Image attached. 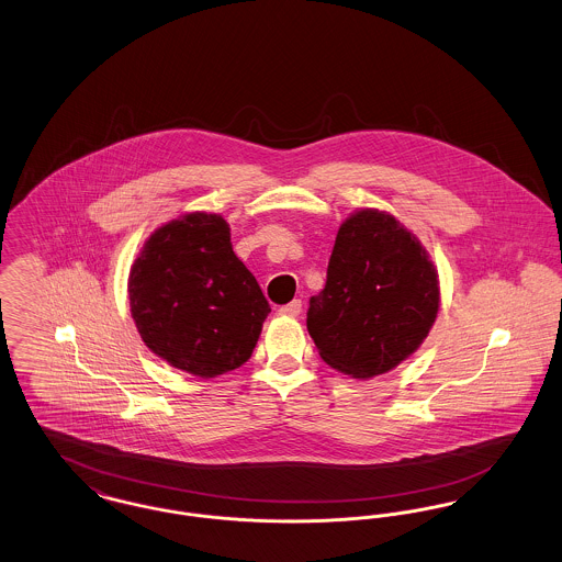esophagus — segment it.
<instances>
[{"label": "esophagus", "instance_id": "1", "mask_svg": "<svg viewBox=\"0 0 562 562\" xmlns=\"http://www.w3.org/2000/svg\"><path fill=\"white\" fill-rule=\"evenodd\" d=\"M278 314H280V316H289V318L299 316V314H301V301H299V299H294V301H291V303L282 305V307L278 310Z\"/></svg>", "mask_w": 562, "mask_h": 562}]
</instances>
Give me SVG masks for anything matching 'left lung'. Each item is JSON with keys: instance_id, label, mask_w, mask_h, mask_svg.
<instances>
[{"instance_id": "left-lung-1", "label": "left lung", "mask_w": 562, "mask_h": 562, "mask_svg": "<svg viewBox=\"0 0 562 562\" xmlns=\"http://www.w3.org/2000/svg\"><path fill=\"white\" fill-rule=\"evenodd\" d=\"M438 307V271L424 244L396 216L360 209L337 232L307 330L328 367L371 379L417 351Z\"/></svg>"}]
</instances>
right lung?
Wrapping results in <instances>:
<instances>
[{"label": "right lung", "instance_id": "add662e5", "mask_svg": "<svg viewBox=\"0 0 562 562\" xmlns=\"http://www.w3.org/2000/svg\"><path fill=\"white\" fill-rule=\"evenodd\" d=\"M128 299L145 346L202 379L241 367L271 307L232 248L221 214H181L158 227L134 259Z\"/></svg>", "mask_w": 562, "mask_h": 562}]
</instances>
